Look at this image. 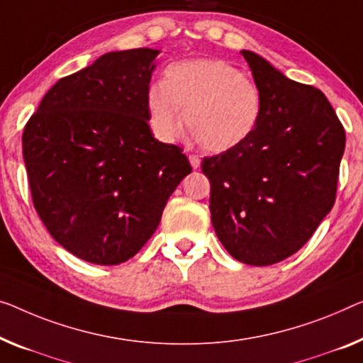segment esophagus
I'll list each match as a JSON object with an SVG mask.
<instances>
[{
	"label": "esophagus",
	"mask_w": 363,
	"mask_h": 363,
	"mask_svg": "<svg viewBox=\"0 0 363 363\" xmlns=\"http://www.w3.org/2000/svg\"><path fill=\"white\" fill-rule=\"evenodd\" d=\"M189 161H191V164H192L194 169H197V167L200 166V158H199L197 155H191V156H189Z\"/></svg>",
	"instance_id": "1"
}]
</instances>
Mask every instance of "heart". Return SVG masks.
<instances>
[{"instance_id":"1","label":"heart","mask_w":363,"mask_h":363,"mask_svg":"<svg viewBox=\"0 0 363 363\" xmlns=\"http://www.w3.org/2000/svg\"><path fill=\"white\" fill-rule=\"evenodd\" d=\"M181 110L197 145L210 153H225L251 137L261 117V93L233 65L199 58L171 65L163 84L148 89L150 125L160 140L179 137Z\"/></svg>"}]
</instances>
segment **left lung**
I'll list each match as a JSON object with an SVG mask.
<instances>
[{
    "mask_svg": "<svg viewBox=\"0 0 363 363\" xmlns=\"http://www.w3.org/2000/svg\"><path fill=\"white\" fill-rule=\"evenodd\" d=\"M261 93L251 137L205 156L215 233L236 261L270 266L310 240L336 202L345 130L320 89L241 50Z\"/></svg>",
    "mask_w": 363,
    "mask_h": 363,
    "instance_id": "obj_1",
    "label": "left lung"
}]
</instances>
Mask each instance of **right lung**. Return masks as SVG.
Instances as JSON below:
<instances>
[{
  "instance_id": "obj_1",
  "label": "right lung",
  "mask_w": 363,
  "mask_h": 363,
  "mask_svg": "<svg viewBox=\"0 0 363 363\" xmlns=\"http://www.w3.org/2000/svg\"><path fill=\"white\" fill-rule=\"evenodd\" d=\"M158 50L111 52L58 79L23 133L32 203L58 245L116 266L158 228L187 156L148 125L147 94Z\"/></svg>"
}]
</instances>
